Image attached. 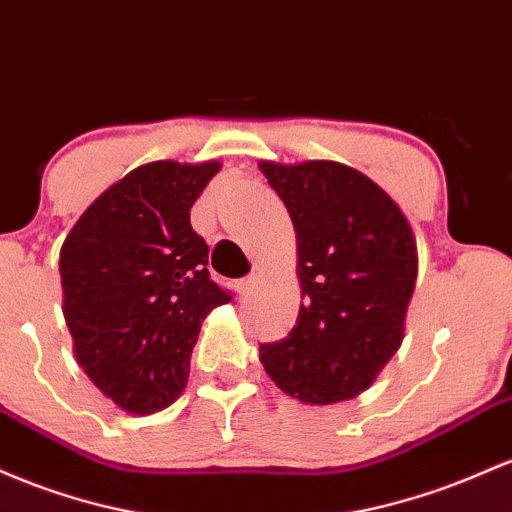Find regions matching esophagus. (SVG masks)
<instances>
[{"mask_svg": "<svg viewBox=\"0 0 512 512\" xmlns=\"http://www.w3.org/2000/svg\"><path fill=\"white\" fill-rule=\"evenodd\" d=\"M258 280H261V275H258V273L246 275V278L239 283V292H241V295H251V292H254V287L258 285Z\"/></svg>", "mask_w": 512, "mask_h": 512, "instance_id": "1", "label": "esophagus"}]
</instances>
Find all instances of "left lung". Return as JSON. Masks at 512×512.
Segmentation results:
<instances>
[{
  "label": "left lung",
  "instance_id": "left-lung-1",
  "mask_svg": "<svg viewBox=\"0 0 512 512\" xmlns=\"http://www.w3.org/2000/svg\"><path fill=\"white\" fill-rule=\"evenodd\" d=\"M297 232V326L263 343L275 387L309 406L355 399L399 350L418 249L396 200L363 171L329 159L258 162Z\"/></svg>",
  "mask_w": 512,
  "mask_h": 512
}]
</instances>
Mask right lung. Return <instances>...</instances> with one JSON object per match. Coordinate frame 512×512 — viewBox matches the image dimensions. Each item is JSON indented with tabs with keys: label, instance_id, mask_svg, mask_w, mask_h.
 <instances>
[{
	"label": "right lung",
	"instance_id": "add662e5",
	"mask_svg": "<svg viewBox=\"0 0 512 512\" xmlns=\"http://www.w3.org/2000/svg\"><path fill=\"white\" fill-rule=\"evenodd\" d=\"M220 169L215 159L137 166L82 212L60 249L74 358L130 416L179 399L203 319L229 302L191 227L193 203Z\"/></svg>",
	"mask_w": 512,
	"mask_h": 512
}]
</instances>
